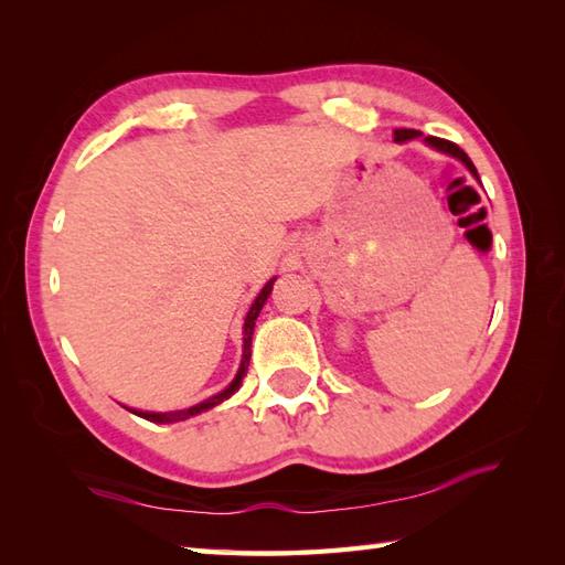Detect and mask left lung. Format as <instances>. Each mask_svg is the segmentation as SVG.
I'll list each match as a JSON object with an SVG mask.
<instances>
[{
    "label": "left lung",
    "instance_id": "1",
    "mask_svg": "<svg viewBox=\"0 0 565 565\" xmlns=\"http://www.w3.org/2000/svg\"><path fill=\"white\" fill-rule=\"evenodd\" d=\"M393 136H395V142H405V140L419 138L423 134H419V130H413V128H395ZM425 142H427L429 148H435V150H439V152H447V154H451V158L461 160V162L468 167V172H471V174L478 179V172H476V167H473L471 158H468V154H466L459 146H456V142L444 140V138H435V136H427Z\"/></svg>",
    "mask_w": 565,
    "mask_h": 565
}]
</instances>
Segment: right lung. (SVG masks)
Here are the masks:
<instances>
[{"instance_id": "right-lung-1", "label": "right lung", "mask_w": 565, "mask_h": 565, "mask_svg": "<svg viewBox=\"0 0 565 565\" xmlns=\"http://www.w3.org/2000/svg\"><path fill=\"white\" fill-rule=\"evenodd\" d=\"M274 281H276V279L264 284V289H262L259 296L255 298V303H252V308L247 310L245 328H243V334H245V338H243V342H245V344H243V364H239V369H237V374H235L231 386H227L225 391H221L218 395H211L209 401H201V403H196V405L186 407V411H174V413H142V411H130V413L138 415V417H146V419H150V423H162V425H167V423H182V419H189V417H194V415L206 413V411H211V407H215L218 403L231 398V395L239 388V383H243V376L247 374L249 356H252V332H255V320H257V316H259L262 306L267 303V298H269V294H271Z\"/></svg>"}]
</instances>
